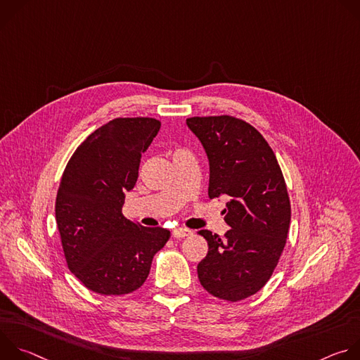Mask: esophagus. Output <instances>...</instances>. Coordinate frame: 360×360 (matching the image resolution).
Wrapping results in <instances>:
<instances>
[{
	"instance_id": "esophagus-1",
	"label": "esophagus",
	"mask_w": 360,
	"mask_h": 360,
	"mask_svg": "<svg viewBox=\"0 0 360 360\" xmlns=\"http://www.w3.org/2000/svg\"><path fill=\"white\" fill-rule=\"evenodd\" d=\"M172 235H174V238H185V236L192 235V231L188 228H176L172 231Z\"/></svg>"
}]
</instances>
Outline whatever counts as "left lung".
<instances>
[{"label": "left lung", "mask_w": 360, "mask_h": 360, "mask_svg": "<svg viewBox=\"0 0 360 360\" xmlns=\"http://www.w3.org/2000/svg\"><path fill=\"white\" fill-rule=\"evenodd\" d=\"M186 125L210 160V198L229 199L225 236L198 232L208 242L198 278L215 297L238 302L266 285L283 252L290 224L283 174L272 148L250 124L219 115L192 117Z\"/></svg>", "instance_id": "1"}]
</instances>
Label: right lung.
Returning a JSON list of instances; mask_svg holds the SVG:
<instances>
[{"mask_svg":"<svg viewBox=\"0 0 360 360\" xmlns=\"http://www.w3.org/2000/svg\"><path fill=\"white\" fill-rule=\"evenodd\" d=\"M155 118H115L94 131L63 174L56 218L70 271L92 292L127 295L143 285L171 232L122 215L142 152L157 136Z\"/></svg>","mask_w":360,"mask_h":360,"instance_id":"obj_1","label":"right lung"}]
</instances>
